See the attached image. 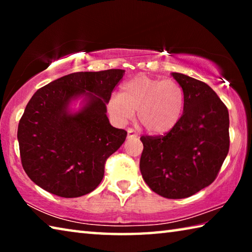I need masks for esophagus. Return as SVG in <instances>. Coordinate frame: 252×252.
I'll use <instances>...</instances> for the list:
<instances>
[{"mask_svg":"<svg viewBox=\"0 0 252 252\" xmlns=\"http://www.w3.org/2000/svg\"><path fill=\"white\" fill-rule=\"evenodd\" d=\"M138 135L139 134L136 133V132L133 129H131V127L127 129V138H136Z\"/></svg>","mask_w":252,"mask_h":252,"instance_id":"esophagus-1","label":"esophagus"}]
</instances>
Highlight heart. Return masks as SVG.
<instances>
[{"label":"heart","mask_w":252,"mask_h":252,"mask_svg":"<svg viewBox=\"0 0 252 252\" xmlns=\"http://www.w3.org/2000/svg\"><path fill=\"white\" fill-rule=\"evenodd\" d=\"M186 93L177 81L139 75L121 85L106 102L110 116L119 125H126L138 110L141 125L152 133H164L181 119Z\"/></svg>","instance_id":"obj_1"}]
</instances>
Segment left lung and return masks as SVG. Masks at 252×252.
<instances>
[{
  "label": "left lung",
  "instance_id": "8db88e82",
  "mask_svg": "<svg viewBox=\"0 0 252 252\" xmlns=\"http://www.w3.org/2000/svg\"><path fill=\"white\" fill-rule=\"evenodd\" d=\"M186 93L185 109L163 135H142L140 171L152 191L183 199L216 180L229 152V112L202 81L172 73Z\"/></svg>",
  "mask_w": 252,
  "mask_h": 252
}]
</instances>
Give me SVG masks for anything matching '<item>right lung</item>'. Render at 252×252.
<instances>
[{"instance_id":"add662e5","label":"right lung","mask_w":252,"mask_h":252,"mask_svg":"<svg viewBox=\"0 0 252 252\" xmlns=\"http://www.w3.org/2000/svg\"><path fill=\"white\" fill-rule=\"evenodd\" d=\"M123 74L120 69L75 72L34 93L18 140L23 169L35 185L62 198L82 197L100 185L106 159L126 138L106 117V102ZM81 95L87 103L72 115L69 102Z\"/></svg>"}]
</instances>
